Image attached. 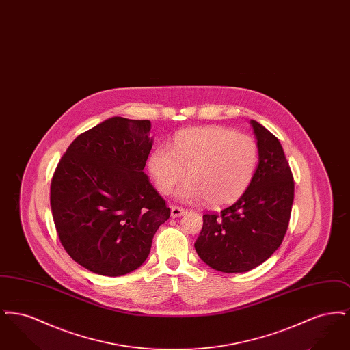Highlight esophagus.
I'll return each instance as SVG.
<instances>
[{
	"instance_id": "obj_1",
	"label": "esophagus",
	"mask_w": 350,
	"mask_h": 350,
	"mask_svg": "<svg viewBox=\"0 0 350 350\" xmlns=\"http://www.w3.org/2000/svg\"><path fill=\"white\" fill-rule=\"evenodd\" d=\"M183 214H185V210L183 207H180V206H172L170 207V217H178L183 215Z\"/></svg>"
}]
</instances>
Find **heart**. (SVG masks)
<instances>
[{
    "instance_id": "1",
    "label": "heart",
    "mask_w": 350,
    "mask_h": 350,
    "mask_svg": "<svg viewBox=\"0 0 350 350\" xmlns=\"http://www.w3.org/2000/svg\"><path fill=\"white\" fill-rule=\"evenodd\" d=\"M258 163L256 142L241 133L219 126L187 129L176 135L172 148H156L148 159V169L157 189L186 203L200 200L224 206L239 200L248 189Z\"/></svg>"
}]
</instances>
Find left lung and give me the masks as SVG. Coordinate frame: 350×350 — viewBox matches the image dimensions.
I'll list each match as a JSON object with an SVG mask.
<instances>
[{
  "instance_id": "1",
  "label": "left lung",
  "mask_w": 350,
  "mask_h": 350,
  "mask_svg": "<svg viewBox=\"0 0 350 350\" xmlns=\"http://www.w3.org/2000/svg\"><path fill=\"white\" fill-rule=\"evenodd\" d=\"M258 165L248 189L220 214L203 215L194 244L200 260L223 273H244L280 248L288 227L294 178L280 140L256 120Z\"/></svg>"
}]
</instances>
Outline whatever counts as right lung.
Wrapping results in <instances>:
<instances>
[{
    "label": "right lung",
    "instance_id": "right-lung-1",
    "mask_svg": "<svg viewBox=\"0 0 350 350\" xmlns=\"http://www.w3.org/2000/svg\"><path fill=\"white\" fill-rule=\"evenodd\" d=\"M150 120L113 117L79 135L51 181L59 239L81 267L118 277L140 267L170 208L143 172Z\"/></svg>",
    "mask_w": 350,
    "mask_h": 350
}]
</instances>
